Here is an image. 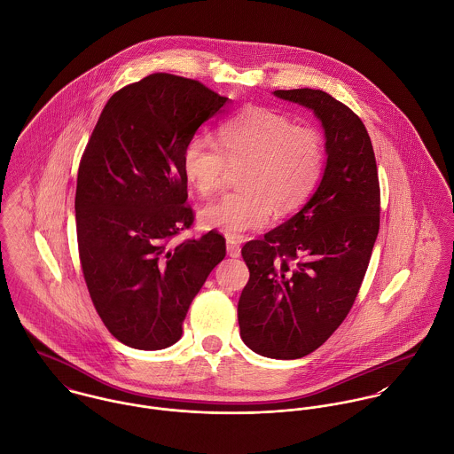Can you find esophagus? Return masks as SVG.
<instances>
[{
  "label": "esophagus",
  "mask_w": 454,
  "mask_h": 454,
  "mask_svg": "<svg viewBox=\"0 0 454 454\" xmlns=\"http://www.w3.org/2000/svg\"><path fill=\"white\" fill-rule=\"evenodd\" d=\"M226 251H228V256L231 258H239L240 256V244L233 239H228L226 240Z\"/></svg>",
  "instance_id": "34e87169"
}]
</instances>
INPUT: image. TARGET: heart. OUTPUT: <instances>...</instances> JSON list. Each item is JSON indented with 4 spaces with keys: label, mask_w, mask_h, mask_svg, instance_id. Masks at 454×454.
Wrapping results in <instances>:
<instances>
[{
    "label": "heart",
    "mask_w": 454,
    "mask_h": 454,
    "mask_svg": "<svg viewBox=\"0 0 454 454\" xmlns=\"http://www.w3.org/2000/svg\"><path fill=\"white\" fill-rule=\"evenodd\" d=\"M219 145L194 137L182 153L185 181L200 194L223 184L228 163H246L239 185L198 212L200 224L228 237L265 228L278 215L296 210L312 194L325 167L321 133L270 108H247L224 121Z\"/></svg>",
    "instance_id": "obj_1"
}]
</instances>
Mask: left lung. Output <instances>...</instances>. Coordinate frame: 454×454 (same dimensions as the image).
<instances>
[{
    "label": "left lung",
    "instance_id": "obj_1",
    "mask_svg": "<svg viewBox=\"0 0 454 454\" xmlns=\"http://www.w3.org/2000/svg\"><path fill=\"white\" fill-rule=\"evenodd\" d=\"M314 112L326 165L309 201L242 247L249 282L239 300L244 344L273 360L323 346L349 314L379 233L375 154L362 119L319 90L273 91Z\"/></svg>",
    "mask_w": 454,
    "mask_h": 454
}]
</instances>
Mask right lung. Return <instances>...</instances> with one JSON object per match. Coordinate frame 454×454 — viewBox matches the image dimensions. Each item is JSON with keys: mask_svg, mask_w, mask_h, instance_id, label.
<instances>
[{"mask_svg": "<svg viewBox=\"0 0 454 454\" xmlns=\"http://www.w3.org/2000/svg\"><path fill=\"white\" fill-rule=\"evenodd\" d=\"M228 98L198 81L153 74L105 105L77 177L79 256L92 303L122 344L158 351L226 256L217 231L174 246L192 224L182 153Z\"/></svg>", "mask_w": 454, "mask_h": 454, "instance_id": "right-lung-1", "label": "right lung"}]
</instances>
